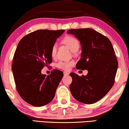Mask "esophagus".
I'll list each match as a JSON object with an SVG mask.
<instances>
[{
  "instance_id": "1",
  "label": "esophagus",
  "mask_w": 129,
  "mask_h": 129,
  "mask_svg": "<svg viewBox=\"0 0 129 129\" xmlns=\"http://www.w3.org/2000/svg\"><path fill=\"white\" fill-rule=\"evenodd\" d=\"M69 75V74L68 72H64V76H67V75Z\"/></svg>"
}]
</instances>
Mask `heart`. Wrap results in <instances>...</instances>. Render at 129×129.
<instances>
[{
	"instance_id": "b5f03b06",
	"label": "heart",
	"mask_w": 129,
	"mask_h": 129,
	"mask_svg": "<svg viewBox=\"0 0 129 129\" xmlns=\"http://www.w3.org/2000/svg\"><path fill=\"white\" fill-rule=\"evenodd\" d=\"M62 42L66 45L73 52L78 51L80 47V43L75 37L73 36H67L62 40ZM57 44L54 43L51 48V55L52 57H55L57 53ZM74 61H61L57 64V67L58 68L64 71H68L73 65Z\"/></svg>"
}]
</instances>
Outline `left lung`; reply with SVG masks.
Instances as JSON below:
<instances>
[{
  "mask_svg": "<svg viewBox=\"0 0 129 129\" xmlns=\"http://www.w3.org/2000/svg\"><path fill=\"white\" fill-rule=\"evenodd\" d=\"M67 33L74 35L81 45V58L76 68L88 71L86 76L71 73V93L80 103H95L108 93L115 82L118 62L112 43L93 29H71Z\"/></svg>",
  "mask_w": 129,
  "mask_h": 129,
  "instance_id": "1",
  "label": "left lung"
}]
</instances>
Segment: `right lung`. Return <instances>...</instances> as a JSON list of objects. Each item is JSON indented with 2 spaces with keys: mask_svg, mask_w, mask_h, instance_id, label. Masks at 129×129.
<instances>
[{
  "mask_svg": "<svg viewBox=\"0 0 129 129\" xmlns=\"http://www.w3.org/2000/svg\"><path fill=\"white\" fill-rule=\"evenodd\" d=\"M64 30L40 29L23 37L15 50L13 65L17 91L22 99L34 107H42L53 100L64 74L53 70L46 76L41 73L52 62L51 48Z\"/></svg>",
  "mask_w": 129,
  "mask_h": 129,
  "instance_id": "obj_1",
  "label": "right lung"
}]
</instances>
